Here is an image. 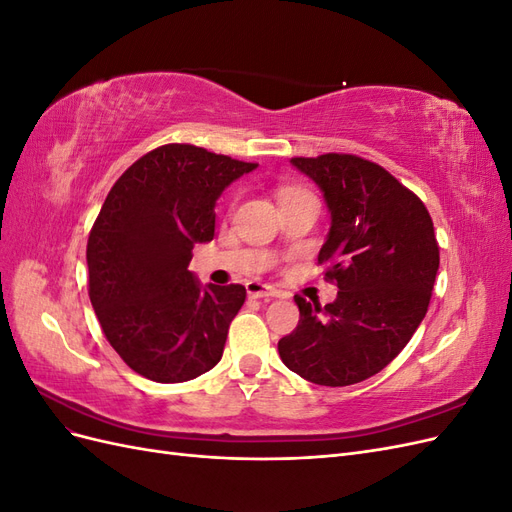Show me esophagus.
<instances>
[{
    "label": "esophagus",
    "instance_id": "1",
    "mask_svg": "<svg viewBox=\"0 0 512 512\" xmlns=\"http://www.w3.org/2000/svg\"><path fill=\"white\" fill-rule=\"evenodd\" d=\"M247 294L254 299H273V297H282V292L269 286V284H260V282H247L245 284Z\"/></svg>",
    "mask_w": 512,
    "mask_h": 512
}]
</instances>
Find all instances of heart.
<instances>
[{
    "label": "heart",
    "mask_w": 512,
    "mask_h": 512,
    "mask_svg": "<svg viewBox=\"0 0 512 512\" xmlns=\"http://www.w3.org/2000/svg\"><path fill=\"white\" fill-rule=\"evenodd\" d=\"M292 192H299V190H284V192H282V196H284V194H292Z\"/></svg>",
    "instance_id": "b5f03b06"
}]
</instances>
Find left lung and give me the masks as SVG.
<instances>
[{"label":"left lung","mask_w":512,"mask_h":512,"mask_svg":"<svg viewBox=\"0 0 512 512\" xmlns=\"http://www.w3.org/2000/svg\"><path fill=\"white\" fill-rule=\"evenodd\" d=\"M290 164L318 185L331 213L318 262L339 292L324 307L294 297L299 327L277 350L314 384L363 382L406 348L427 314L440 267L433 222L421 198L374 162L324 153Z\"/></svg>","instance_id":"1"}]
</instances>
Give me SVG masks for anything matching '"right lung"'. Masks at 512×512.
Listing matches in <instances>:
<instances>
[{
	"mask_svg": "<svg viewBox=\"0 0 512 512\" xmlns=\"http://www.w3.org/2000/svg\"><path fill=\"white\" fill-rule=\"evenodd\" d=\"M258 164L194 145L136 160L108 192L87 241L89 299L130 369L153 382H188L220 363L241 284H200L188 269L215 235V205Z\"/></svg>",
	"mask_w": 512,
	"mask_h": 512,
	"instance_id": "obj_1",
	"label": "right lung"
}]
</instances>
